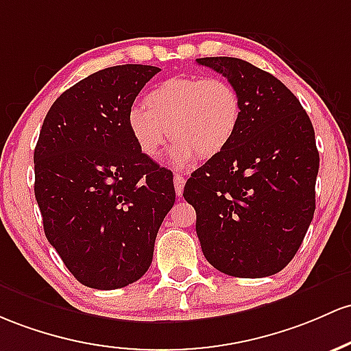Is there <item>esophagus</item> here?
Returning a JSON list of instances; mask_svg holds the SVG:
<instances>
[{
    "mask_svg": "<svg viewBox=\"0 0 351 351\" xmlns=\"http://www.w3.org/2000/svg\"><path fill=\"white\" fill-rule=\"evenodd\" d=\"M183 188H184L183 175H180V173H175V191H176V195L182 196L183 195Z\"/></svg>",
    "mask_w": 351,
    "mask_h": 351,
    "instance_id": "1",
    "label": "esophagus"
}]
</instances>
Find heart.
<instances>
[{"label": "heart", "mask_w": 351, "mask_h": 351, "mask_svg": "<svg viewBox=\"0 0 351 351\" xmlns=\"http://www.w3.org/2000/svg\"><path fill=\"white\" fill-rule=\"evenodd\" d=\"M145 105H133L126 126L145 156L160 155L169 134L171 155L178 163L221 153L237 134L241 98L228 80L218 76H175L156 84L145 96ZM169 130H167L166 128Z\"/></svg>", "instance_id": "b5f03b06"}]
</instances>
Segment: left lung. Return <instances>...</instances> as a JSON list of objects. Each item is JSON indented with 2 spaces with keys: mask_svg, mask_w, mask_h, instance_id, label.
I'll use <instances>...</instances> for the list:
<instances>
[{
  "mask_svg": "<svg viewBox=\"0 0 351 351\" xmlns=\"http://www.w3.org/2000/svg\"><path fill=\"white\" fill-rule=\"evenodd\" d=\"M196 63L225 76L241 98L232 143L184 184L203 255L230 276L275 275L296 255L313 219V125L278 78L248 61L213 56Z\"/></svg>",
  "mask_w": 351,
  "mask_h": 351,
  "instance_id": "1",
  "label": "left lung"
}]
</instances>
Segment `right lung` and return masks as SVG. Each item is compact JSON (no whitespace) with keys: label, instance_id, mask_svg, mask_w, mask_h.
<instances>
[{"label":"right lung","instance_id":"obj_1","mask_svg":"<svg viewBox=\"0 0 351 351\" xmlns=\"http://www.w3.org/2000/svg\"><path fill=\"white\" fill-rule=\"evenodd\" d=\"M158 71L99 69L53 103L34 148V196L48 241L80 283L117 290L148 271L175 203L173 173L145 156L126 113Z\"/></svg>","mask_w":351,"mask_h":351}]
</instances>
